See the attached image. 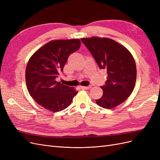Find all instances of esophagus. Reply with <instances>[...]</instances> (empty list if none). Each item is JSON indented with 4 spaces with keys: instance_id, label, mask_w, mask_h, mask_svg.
<instances>
[{
    "instance_id": "34e87169",
    "label": "esophagus",
    "mask_w": 160,
    "mask_h": 160,
    "mask_svg": "<svg viewBox=\"0 0 160 160\" xmlns=\"http://www.w3.org/2000/svg\"><path fill=\"white\" fill-rule=\"evenodd\" d=\"M91 88V85H89V86H81V89H89Z\"/></svg>"
}]
</instances>
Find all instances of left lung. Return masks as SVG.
<instances>
[{"instance_id": "obj_1", "label": "left lung", "mask_w": 160, "mask_h": 160, "mask_svg": "<svg viewBox=\"0 0 160 160\" xmlns=\"http://www.w3.org/2000/svg\"><path fill=\"white\" fill-rule=\"evenodd\" d=\"M99 69L107 70V81L101 86L103 93L95 99L100 107L112 109L124 102L132 93L136 81V67L126 48L108 38H81Z\"/></svg>"}]
</instances>
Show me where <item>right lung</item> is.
I'll return each instance as SVG.
<instances>
[{
  "mask_svg": "<svg viewBox=\"0 0 160 160\" xmlns=\"http://www.w3.org/2000/svg\"><path fill=\"white\" fill-rule=\"evenodd\" d=\"M79 39L52 41L37 51L28 61L25 79L30 95L42 108L52 112L66 109L77 91L56 78L71 53L79 49Z\"/></svg>",
  "mask_w": 160,
  "mask_h": 160,
  "instance_id": "1",
  "label": "right lung"
}]
</instances>
